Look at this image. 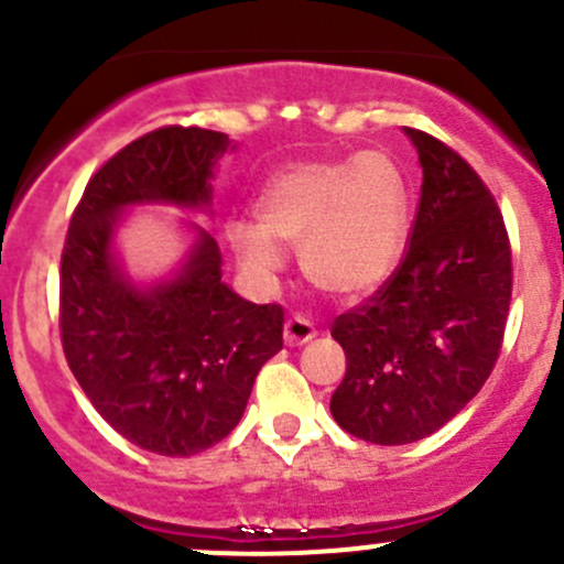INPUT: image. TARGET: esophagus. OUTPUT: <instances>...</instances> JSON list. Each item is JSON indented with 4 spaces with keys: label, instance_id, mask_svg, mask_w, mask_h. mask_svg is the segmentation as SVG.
Segmentation results:
<instances>
[{
    "label": "esophagus",
    "instance_id": "esophagus-1",
    "mask_svg": "<svg viewBox=\"0 0 564 564\" xmlns=\"http://www.w3.org/2000/svg\"><path fill=\"white\" fill-rule=\"evenodd\" d=\"M283 338H286V346H303L308 344L311 338H316V327L303 316H292L283 324Z\"/></svg>",
    "mask_w": 564,
    "mask_h": 564
}]
</instances>
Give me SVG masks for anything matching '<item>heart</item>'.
<instances>
[{
    "instance_id": "obj_1",
    "label": "heart",
    "mask_w": 564,
    "mask_h": 564,
    "mask_svg": "<svg viewBox=\"0 0 564 564\" xmlns=\"http://www.w3.org/2000/svg\"><path fill=\"white\" fill-rule=\"evenodd\" d=\"M253 224L226 226L237 264L272 281L283 248H297L305 278L335 297L373 292L395 270L406 226V187L382 152L308 161L272 176L253 202Z\"/></svg>"
}]
</instances>
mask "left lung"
<instances>
[{"mask_svg": "<svg viewBox=\"0 0 564 564\" xmlns=\"http://www.w3.org/2000/svg\"><path fill=\"white\" fill-rule=\"evenodd\" d=\"M406 135L423 166L409 248L373 297L333 322L346 377L329 412L373 445L425 440L480 392L513 292L508 229L486 182L434 135Z\"/></svg>", "mask_w": 564, "mask_h": 564, "instance_id": "1", "label": "left lung"}]
</instances>
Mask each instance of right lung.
Here are the masks:
<instances>
[{
	"instance_id": "add662e5",
	"label": "right lung",
	"mask_w": 564,
	"mask_h": 564,
	"mask_svg": "<svg viewBox=\"0 0 564 564\" xmlns=\"http://www.w3.org/2000/svg\"><path fill=\"white\" fill-rule=\"evenodd\" d=\"M229 147L226 133L182 124L130 141L87 182L62 250L67 366L100 417L158 456H196L226 440L256 373L283 349V308L248 303L220 281L218 242L202 226L180 272L152 286H135L113 253L128 207H209Z\"/></svg>"
}]
</instances>
